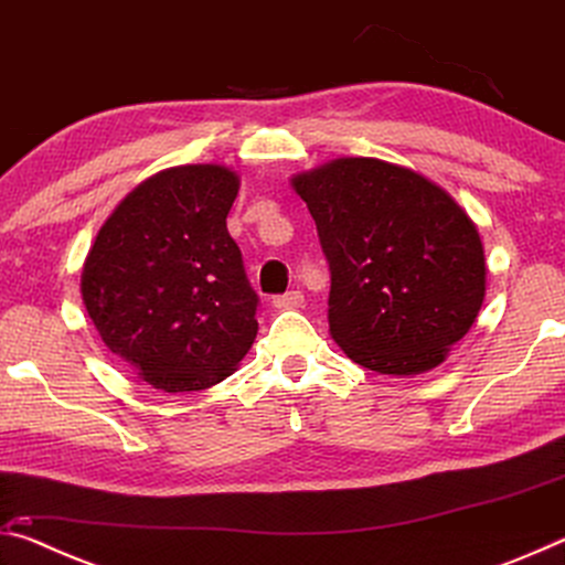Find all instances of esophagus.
I'll return each instance as SVG.
<instances>
[{
	"label": "esophagus",
	"instance_id": "esophagus-1",
	"mask_svg": "<svg viewBox=\"0 0 565 565\" xmlns=\"http://www.w3.org/2000/svg\"><path fill=\"white\" fill-rule=\"evenodd\" d=\"M303 303V294L301 291H286L281 296H274V306L276 309H299Z\"/></svg>",
	"mask_w": 565,
	"mask_h": 565
}]
</instances>
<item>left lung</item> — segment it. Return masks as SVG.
<instances>
[{"instance_id":"left-lung-1","label":"left lung","mask_w":565,"mask_h":565,"mask_svg":"<svg viewBox=\"0 0 565 565\" xmlns=\"http://www.w3.org/2000/svg\"><path fill=\"white\" fill-rule=\"evenodd\" d=\"M317 222L331 271L329 331L379 374L438 366L486 294L476 224L416 171L347 157L291 179Z\"/></svg>"}]
</instances>
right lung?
Instances as JSON below:
<instances>
[{
  "mask_svg": "<svg viewBox=\"0 0 565 565\" xmlns=\"http://www.w3.org/2000/svg\"><path fill=\"white\" fill-rule=\"evenodd\" d=\"M238 177L218 164L159 171L99 228L82 299L102 341L167 394L224 381L259 331V296L226 228Z\"/></svg>",
  "mask_w": 565,
  "mask_h": 565,
  "instance_id": "add662e5",
  "label": "right lung"
}]
</instances>
